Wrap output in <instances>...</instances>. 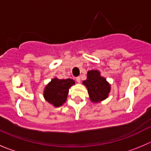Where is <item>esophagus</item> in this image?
I'll return each mask as SVG.
<instances>
[{
    "instance_id": "obj_1",
    "label": "esophagus",
    "mask_w": 151,
    "mask_h": 151,
    "mask_svg": "<svg viewBox=\"0 0 151 151\" xmlns=\"http://www.w3.org/2000/svg\"><path fill=\"white\" fill-rule=\"evenodd\" d=\"M76 81L78 83L81 82V78H80V77H77V78H76Z\"/></svg>"
}]
</instances>
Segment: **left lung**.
I'll use <instances>...</instances> for the list:
<instances>
[{
  "instance_id": "1",
  "label": "left lung",
  "mask_w": 151,
  "mask_h": 151,
  "mask_svg": "<svg viewBox=\"0 0 151 151\" xmlns=\"http://www.w3.org/2000/svg\"><path fill=\"white\" fill-rule=\"evenodd\" d=\"M83 84L87 87L89 97L93 103H99L108 97L111 87L101 73L97 70H89L87 78L83 81Z\"/></svg>"
}]
</instances>
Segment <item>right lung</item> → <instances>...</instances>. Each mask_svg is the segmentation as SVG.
I'll return each instance as SVG.
<instances>
[{"label": "right lung", "mask_w": 151, "mask_h": 151, "mask_svg": "<svg viewBox=\"0 0 151 151\" xmlns=\"http://www.w3.org/2000/svg\"><path fill=\"white\" fill-rule=\"evenodd\" d=\"M75 84L71 78L58 79L54 78L46 85L44 90V98L48 103L55 107H58L66 102L69 89Z\"/></svg>", "instance_id": "obj_1"}]
</instances>
